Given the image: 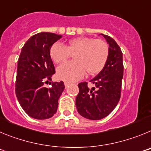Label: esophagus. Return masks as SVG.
I'll use <instances>...</instances> for the list:
<instances>
[{
	"instance_id": "34e87169",
	"label": "esophagus",
	"mask_w": 151,
	"mask_h": 151,
	"mask_svg": "<svg viewBox=\"0 0 151 151\" xmlns=\"http://www.w3.org/2000/svg\"><path fill=\"white\" fill-rule=\"evenodd\" d=\"M64 85H65V88H67L69 86V85H70V84H69V82H64Z\"/></svg>"
}]
</instances>
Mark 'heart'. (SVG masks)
Wrapping results in <instances>:
<instances>
[{"instance_id":"1","label":"heart","mask_w":151,"mask_h":151,"mask_svg":"<svg viewBox=\"0 0 151 151\" xmlns=\"http://www.w3.org/2000/svg\"><path fill=\"white\" fill-rule=\"evenodd\" d=\"M72 55L74 61L66 63L57 69V77L66 82L80 79L86 72L95 75L104 68L109 57V47L104 41L88 37H78L68 41L65 46L55 42L50 48V57L57 64L66 62Z\"/></svg>"}]
</instances>
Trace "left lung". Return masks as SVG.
<instances>
[{"mask_svg": "<svg viewBox=\"0 0 151 151\" xmlns=\"http://www.w3.org/2000/svg\"><path fill=\"white\" fill-rule=\"evenodd\" d=\"M109 44V57L104 68L90 82L95 88L89 89L86 82L78 84L76 106L80 115L98 120L107 116L116 106L121 96L123 77L122 53L115 40L103 35Z\"/></svg>", "mask_w": 151, "mask_h": 151, "instance_id": "obj_1", "label": "left lung"}]
</instances>
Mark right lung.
Returning <instances> with one entry per match:
<instances>
[{
  "instance_id": "add662e5",
  "label": "right lung",
  "mask_w": 151,
  "mask_h": 151,
  "mask_svg": "<svg viewBox=\"0 0 151 151\" xmlns=\"http://www.w3.org/2000/svg\"><path fill=\"white\" fill-rule=\"evenodd\" d=\"M61 38L62 35L50 32L34 35L22 47L19 57L16 95L24 111L34 119L53 116L65 88L63 81L52 82L49 88L45 87L55 73L50 47Z\"/></svg>"
}]
</instances>
